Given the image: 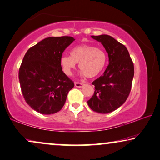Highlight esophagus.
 I'll return each instance as SVG.
<instances>
[{
    "instance_id": "obj_1",
    "label": "esophagus",
    "mask_w": 160,
    "mask_h": 160,
    "mask_svg": "<svg viewBox=\"0 0 160 160\" xmlns=\"http://www.w3.org/2000/svg\"><path fill=\"white\" fill-rule=\"evenodd\" d=\"M74 86L77 88H82V87H83L84 84L82 83V82H74Z\"/></svg>"
}]
</instances>
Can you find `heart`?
I'll return each mask as SVG.
<instances>
[{"instance_id": "heart-1", "label": "heart", "mask_w": 160, "mask_h": 160, "mask_svg": "<svg viewBox=\"0 0 160 160\" xmlns=\"http://www.w3.org/2000/svg\"><path fill=\"white\" fill-rule=\"evenodd\" d=\"M107 55L100 48L88 44H81L72 49L71 55H63L61 58L63 72L68 76L72 75L77 63L82 75L92 78L101 73L105 68Z\"/></svg>"}]
</instances>
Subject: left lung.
I'll use <instances>...</instances> for the list:
<instances>
[{
	"label": "left lung",
	"instance_id": "8db88e82",
	"mask_svg": "<svg viewBox=\"0 0 160 160\" xmlns=\"http://www.w3.org/2000/svg\"><path fill=\"white\" fill-rule=\"evenodd\" d=\"M101 42L109 58L104 74L92 84L95 91L88 101L93 111L109 113L123 105L130 93L134 77V64L126 47L108 35L91 36Z\"/></svg>",
	"mask_w": 160,
	"mask_h": 160
}]
</instances>
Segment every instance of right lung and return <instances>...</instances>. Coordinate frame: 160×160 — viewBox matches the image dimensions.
Masks as SVG:
<instances>
[{
	"label": "right lung",
	"mask_w": 160,
	"mask_h": 160,
	"mask_svg": "<svg viewBox=\"0 0 160 160\" xmlns=\"http://www.w3.org/2000/svg\"><path fill=\"white\" fill-rule=\"evenodd\" d=\"M73 37H48L29 49L19 70V80L27 104L38 112L50 115L64 105L74 82L62 71L61 58Z\"/></svg>",
	"instance_id": "1"
}]
</instances>
